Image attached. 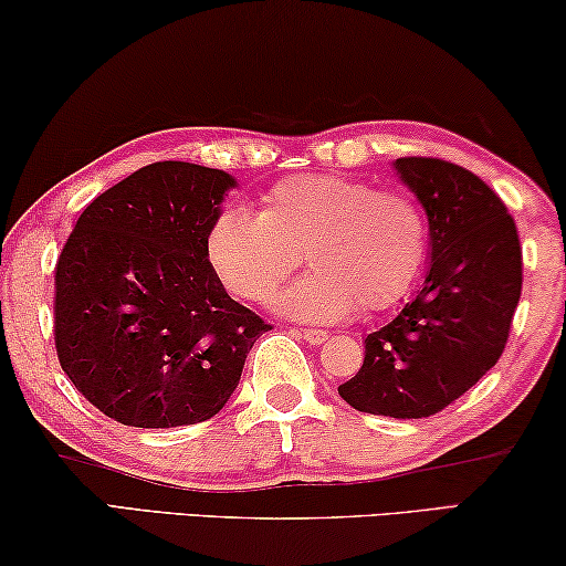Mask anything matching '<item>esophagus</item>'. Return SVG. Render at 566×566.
<instances>
[{
	"instance_id": "esophagus-1",
	"label": "esophagus",
	"mask_w": 566,
	"mask_h": 566,
	"mask_svg": "<svg viewBox=\"0 0 566 566\" xmlns=\"http://www.w3.org/2000/svg\"><path fill=\"white\" fill-rule=\"evenodd\" d=\"M300 335L305 337V340L312 343V345H319V343L327 340V333L325 331H312V327H305V331H300Z\"/></svg>"
}]
</instances>
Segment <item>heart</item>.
Listing matches in <instances>:
<instances>
[{
  "instance_id": "1",
  "label": "heart",
  "mask_w": 566,
  "mask_h": 566,
  "mask_svg": "<svg viewBox=\"0 0 566 566\" xmlns=\"http://www.w3.org/2000/svg\"><path fill=\"white\" fill-rule=\"evenodd\" d=\"M210 266L231 292L269 302L307 256L312 274L280 300L284 315L340 323L378 312L411 290L427 256V218L399 190L337 175H297L261 198V213L226 206L210 223Z\"/></svg>"
}]
</instances>
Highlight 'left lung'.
Instances as JSON below:
<instances>
[{
	"mask_svg": "<svg viewBox=\"0 0 566 566\" xmlns=\"http://www.w3.org/2000/svg\"><path fill=\"white\" fill-rule=\"evenodd\" d=\"M394 167L427 213L429 269L417 297L366 337L364 366L337 394L366 415L421 419L499 364L524 269L516 223L491 185L437 157Z\"/></svg>",
	"mask_w": 566,
	"mask_h": 566,
	"instance_id": "obj_1",
	"label": "left lung"
}]
</instances>
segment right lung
Here are the masks:
<instances>
[{
  "mask_svg": "<svg viewBox=\"0 0 566 566\" xmlns=\"http://www.w3.org/2000/svg\"><path fill=\"white\" fill-rule=\"evenodd\" d=\"M235 180L190 163L142 167L91 202L55 266V348L75 389L126 427L216 417L272 331L229 297L206 239Z\"/></svg>",
  "mask_w": 566,
  "mask_h": 566,
  "instance_id": "obj_1",
  "label": "right lung"
}]
</instances>
